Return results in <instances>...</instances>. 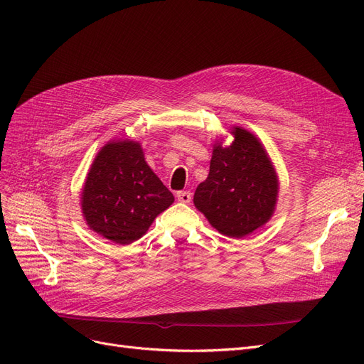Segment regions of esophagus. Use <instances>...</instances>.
Listing matches in <instances>:
<instances>
[{"instance_id":"34e87169","label":"esophagus","mask_w":364,"mask_h":364,"mask_svg":"<svg viewBox=\"0 0 364 364\" xmlns=\"http://www.w3.org/2000/svg\"><path fill=\"white\" fill-rule=\"evenodd\" d=\"M177 199L183 203H188L190 200H192V193L184 192V190H183V192H177Z\"/></svg>"}]
</instances>
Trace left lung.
<instances>
[{"mask_svg": "<svg viewBox=\"0 0 364 364\" xmlns=\"http://www.w3.org/2000/svg\"><path fill=\"white\" fill-rule=\"evenodd\" d=\"M230 146L215 144L208 178L195 192V206L228 237H243L270 220L277 177L254 134L235 128Z\"/></svg>", "mask_w": 364, "mask_h": 364, "instance_id": "left-lung-1", "label": "left lung"}]
</instances>
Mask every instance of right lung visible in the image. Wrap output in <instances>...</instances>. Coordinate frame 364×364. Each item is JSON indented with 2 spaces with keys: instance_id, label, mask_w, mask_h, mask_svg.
Returning a JSON list of instances; mask_svg holds the SVG:
<instances>
[{
  "instance_id": "1",
  "label": "right lung",
  "mask_w": 364,
  "mask_h": 364,
  "mask_svg": "<svg viewBox=\"0 0 364 364\" xmlns=\"http://www.w3.org/2000/svg\"><path fill=\"white\" fill-rule=\"evenodd\" d=\"M81 199L90 228L121 245L140 239L174 202L136 141H112L99 151Z\"/></svg>"
}]
</instances>
